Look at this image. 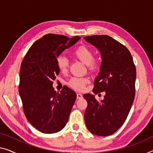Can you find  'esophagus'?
Masks as SVG:
<instances>
[{
	"mask_svg": "<svg viewBox=\"0 0 153 153\" xmlns=\"http://www.w3.org/2000/svg\"><path fill=\"white\" fill-rule=\"evenodd\" d=\"M76 95H77V100L80 99V98H82V95L81 93H77Z\"/></svg>",
	"mask_w": 153,
	"mask_h": 153,
	"instance_id": "esophagus-1",
	"label": "esophagus"
}]
</instances>
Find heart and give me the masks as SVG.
<instances>
[{"instance_id":"1","label":"heart","mask_w":153,"mask_h":153,"mask_svg":"<svg viewBox=\"0 0 153 153\" xmlns=\"http://www.w3.org/2000/svg\"><path fill=\"white\" fill-rule=\"evenodd\" d=\"M74 55L81 62L86 65L88 71L91 72H95L99 69L100 63L97 59L94 58V53L91 48L86 45H80L74 50ZM56 62L60 72L63 74H67L70 66L69 58L64 54H61L57 57ZM88 82L89 79L87 77H73L67 84L70 87L75 90L82 91Z\"/></svg>"}]
</instances>
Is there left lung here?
Listing matches in <instances>:
<instances>
[{"mask_svg": "<svg viewBox=\"0 0 153 153\" xmlns=\"http://www.w3.org/2000/svg\"><path fill=\"white\" fill-rule=\"evenodd\" d=\"M100 50L102 64L93 92H104L103 100L84 94L87 107L84 121L91 133L99 136L112 135L122 126L135 99L136 68L129 50L107 35L84 38Z\"/></svg>", "mask_w": 153, "mask_h": 153, "instance_id": "obj_1", "label": "left lung"}]
</instances>
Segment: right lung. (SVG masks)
Returning a JSON list of instances; mask_svg holds the SVG:
<instances>
[{
    "label": "right lung",
    "instance_id": "add662e5",
    "mask_svg": "<svg viewBox=\"0 0 153 153\" xmlns=\"http://www.w3.org/2000/svg\"><path fill=\"white\" fill-rule=\"evenodd\" d=\"M79 38L46 34L31 45L22 61L18 90L22 108L27 119L41 133L60 131L69 120L76 93L67 86L56 93L52 85L60 73L57 57Z\"/></svg>",
    "mask_w": 153,
    "mask_h": 153
}]
</instances>
